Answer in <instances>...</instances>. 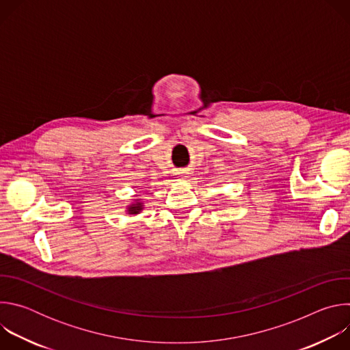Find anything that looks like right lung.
<instances>
[{"mask_svg":"<svg viewBox=\"0 0 350 350\" xmlns=\"http://www.w3.org/2000/svg\"><path fill=\"white\" fill-rule=\"evenodd\" d=\"M141 211H142V204H141L139 201H137L135 204H131V205L129 206V209H127V212H129L130 215H138Z\"/></svg>","mask_w":350,"mask_h":350,"instance_id":"1","label":"right lung"}]
</instances>
